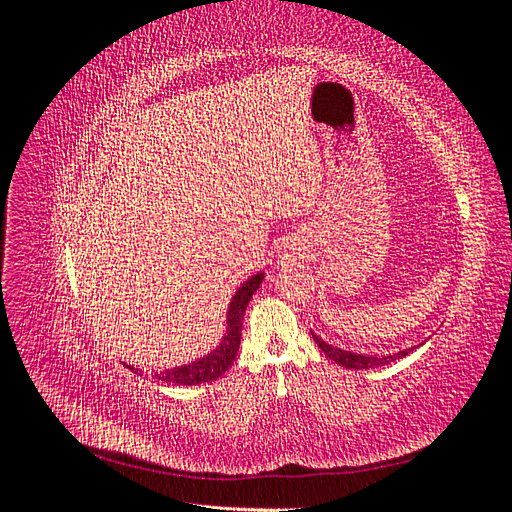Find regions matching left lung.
Wrapping results in <instances>:
<instances>
[{
	"label": "left lung",
	"mask_w": 512,
	"mask_h": 512,
	"mask_svg": "<svg viewBox=\"0 0 512 512\" xmlns=\"http://www.w3.org/2000/svg\"><path fill=\"white\" fill-rule=\"evenodd\" d=\"M312 337L314 342L318 344V348L324 352V356H329L331 361L339 363L346 369H376V367H382V365H389L397 359H404L406 354H410L412 350H416L418 346H412V348H406V350H399V352H393V354H359V352H352V350H342L337 346H331L324 342L322 337H318L314 331H312ZM427 342V339H425ZM423 346V344H421Z\"/></svg>",
	"instance_id": "left-lung-1"
}]
</instances>
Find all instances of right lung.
<instances>
[{
    "instance_id": "add662e5",
    "label": "right lung",
    "mask_w": 512,
    "mask_h": 512,
    "mask_svg": "<svg viewBox=\"0 0 512 512\" xmlns=\"http://www.w3.org/2000/svg\"><path fill=\"white\" fill-rule=\"evenodd\" d=\"M262 280H265V271H258L252 275L250 280H245L239 290L232 294L228 312H226V333L222 337V342L215 346L209 354L200 356V359L185 363V365H175L170 369L162 371H153L151 378H158L168 384H179V386H194V384H203V382H213L220 376H224L228 367L235 361V356L239 352L241 344V327H243V316L247 303L252 301V294L260 288ZM128 369H132L134 374H138L141 369H134L132 365L123 363ZM143 374V371H141Z\"/></svg>"
}]
</instances>
